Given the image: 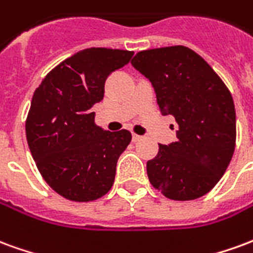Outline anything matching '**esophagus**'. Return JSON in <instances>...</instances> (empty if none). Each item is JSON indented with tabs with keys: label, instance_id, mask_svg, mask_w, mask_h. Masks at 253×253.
I'll use <instances>...</instances> for the list:
<instances>
[{
	"label": "esophagus",
	"instance_id": "34e87169",
	"mask_svg": "<svg viewBox=\"0 0 253 253\" xmlns=\"http://www.w3.org/2000/svg\"><path fill=\"white\" fill-rule=\"evenodd\" d=\"M141 135H138V134H132V142H138L139 139H141Z\"/></svg>",
	"mask_w": 253,
	"mask_h": 253
}]
</instances>
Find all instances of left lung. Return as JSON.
<instances>
[{
    "label": "left lung",
    "instance_id": "left-lung-1",
    "mask_svg": "<svg viewBox=\"0 0 253 253\" xmlns=\"http://www.w3.org/2000/svg\"><path fill=\"white\" fill-rule=\"evenodd\" d=\"M131 65L152 83L161 114L172 115L177 123V139L159 145L157 156L146 164L149 181L173 201L201 198L219 181L233 156L232 94L211 66L188 47L145 50Z\"/></svg>",
    "mask_w": 253,
    "mask_h": 253
}]
</instances>
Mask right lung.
<instances>
[{
    "mask_svg": "<svg viewBox=\"0 0 253 253\" xmlns=\"http://www.w3.org/2000/svg\"><path fill=\"white\" fill-rule=\"evenodd\" d=\"M132 55L85 48L52 69L34 93L25 123L31 154L47 184L69 201L99 199L114 184L131 132L101 128L90 108L104 97L107 77Z\"/></svg>",
    "mask_w": 253,
    "mask_h": 253,
    "instance_id": "1",
    "label": "right lung"
}]
</instances>
